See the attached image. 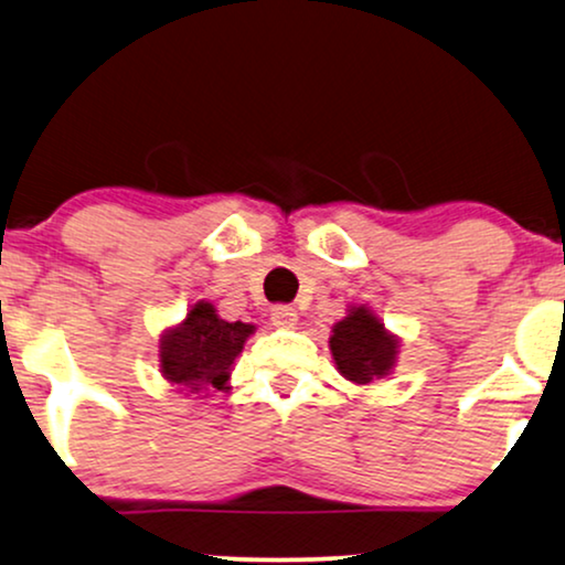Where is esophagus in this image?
Instances as JSON below:
<instances>
[{
    "label": "esophagus",
    "mask_w": 565,
    "mask_h": 565,
    "mask_svg": "<svg viewBox=\"0 0 565 565\" xmlns=\"http://www.w3.org/2000/svg\"><path fill=\"white\" fill-rule=\"evenodd\" d=\"M297 320V310L289 305H276L274 310H270V323L276 328H295Z\"/></svg>",
    "instance_id": "esophagus-1"
}]
</instances>
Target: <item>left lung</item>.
I'll return each mask as SVG.
<instances>
[{
  "label": "left lung",
  "instance_id": "1",
  "mask_svg": "<svg viewBox=\"0 0 565 565\" xmlns=\"http://www.w3.org/2000/svg\"><path fill=\"white\" fill-rule=\"evenodd\" d=\"M328 347L339 373L352 383L388 375L398 354V339L385 331L365 305L352 307L349 316L333 326Z\"/></svg>",
  "mask_w": 565,
  "mask_h": 565
}]
</instances>
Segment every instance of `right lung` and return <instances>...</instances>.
Returning <instances> with one entry per match:
<instances>
[{
    "label": "right lung",
    "instance_id": "right-lung-1",
    "mask_svg": "<svg viewBox=\"0 0 565 565\" xmlns=\"http://www.w3.org/2000/svg\"><path fill=\"white\" fill-rule=\"evenodd\" d=\"M253 331L255 326L242 320H221L216 307L200 299L180 326L163 333L161 373L171 385H184L190 391L226 388L234 360Z\"/></svg>",
    "mask_w": 565,
    "mask_h": 565
}]
</instances>
